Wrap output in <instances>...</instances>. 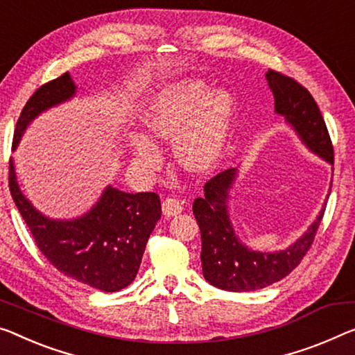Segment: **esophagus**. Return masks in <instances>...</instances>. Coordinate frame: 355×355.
Masks as SVG:
<instances>
[{
    "label": "esophagus",
    "mask_w": 355,
    "mask_h": 355,
    "mask_svg": "<svg viewBox=\"0 0 355 355\" xmlns=\"http://www.w3.org/2000/svg\"><path fill=\"white\" fill-rule=\"evenodd\" d=\"M162 209H163V214L166 217L178 216L179 212L182 211V203L178 198H166L162 203Z\"/></svg>",
    "instance_id": "1"
}]
</instances>
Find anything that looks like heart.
I'll list each match as a JSON object with an SVG mask.
<instances>
[{"instance_id": "obj_1", "label": "heart", "mask_w": 355, "mask_h": 355, "mask_svg": "<svg viewBox=\"0 0 355 355\" xmlns=\"http://www.w3.org/2000/svg\"><path fill=\"white\" fill-rule=\"evenodd\" d=\"M233 98L201 79H179L157 87L141 107V122L152 138L173 139L174 154L189 171H206L227 143ZM149 136L133 135L132 152L139 165L155 168L162 150Z\"/></svg>"}]
</instances>
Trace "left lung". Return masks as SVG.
<instances>
[{
    "mask_svg": "<svg viewBox=\"0 0 355 355\" xmlns=\"http://www.w3.org/2000/svg\"><path fill=\"white\" fill-rule=\"evenodd\" d=\"M265 76L275 96L276 114L286 119L311 152L334 165V146L313 95L295 79L277 71L268 69ZM236 173V168H230L209 179L205 184V196L193 201V216L201 232L205 279L222 291L252 292L275 284L297 268L314 241L325 205L292 246L277 252L252 250L239 241L228 216V192Z\"/></svg>",
    "mask_w": 355,
    "mask_h": 355,
    "instance_id": "obj_1",
    "label": "left lung"
}]
</instances>
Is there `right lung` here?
<instances>
[{
    "label": "right lung",
    "instance_id": "obj_1",
    "mask_svg": "<svg viewBox=\"0 0 355 355\" xmlns=\"http://www.w3.org/2000/svg\"><path fill=\"white\" fill-rule=\"evenodd\" d=\"M74 95L76 85L69 73L41 85L21 109L12 150L31 121ZM9 190L42 255L64 276L101 292H117L132 284L147 239L162 217L157 193H127L107 185L84 216L71 220L49 219L21 193L12 159L9 160Z\"/></svg>",
    "mask_w": 355,
    "mask_h": 355
}]
</instances>
